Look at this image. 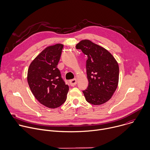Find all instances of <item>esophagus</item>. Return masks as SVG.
I'll list each match as a JSON object with an SVG mask.
<instances>
[{
  "label": "esophagus",
  "mask_w": 150,
  "mask_h": 150,
  "mask_svg": "<svg viewBox=\"0 0 150 150\" xmlns=\"http://www.w3.org/2000/svg\"><path fill=\"white\" fill-rule=\"evenodd\" d=\"M69 83H70L71 86L74 87V86H75V85L76 84L77 81H76V79H71V80L69 81Z\"/></svg>",
  "instance_id": "esophagus-1"
}]
</instances>
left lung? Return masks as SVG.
Returning <instances> with one entry per match:
<instances>
[{"mask_svg":"<svg viewBox=\"0 0 150 150\" xmlns=\"http://www.w3.org/2000/svg\"><path fill=\"white\" fill-rule=\"evenodd\" d=\"M86 54L88 88L83 91L87 101L101 105L108 101L119 82V68L113 56L104 47L89 40H82L76 45Z\"/></svg>","mask_w":150,"mask_h":150,"instance_id":"1","label":"left lung"}]
</instances>
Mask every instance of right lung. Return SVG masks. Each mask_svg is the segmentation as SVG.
I'll return each mask as SVG.
<instances>
[{
    "label": "right lung",
    "mask_w": 150,
    "mask_h": 150,
    "mask_svg": "<svg viewBox=\"0 0 150 150\" xmlns=\"http://www.w3.org/2000/svg\"><path fill=\"white\" fill-rule=\"evenodd\" d=\"M63 47L60 43L47 47L32 61L28 69L27 81L32 93L50 109L65 103L69 91L57 68Z\"/></svg>",
    "instance_id": "add662e5"
}]
</instances>
